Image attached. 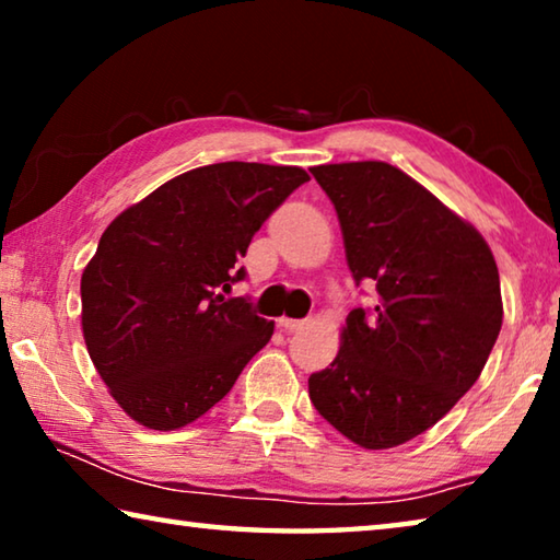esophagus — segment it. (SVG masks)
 I'll return each mask as SVG.
<instances>
[{
	"label": "esophagus",
	"instance_id": "1",
	"mask_svg": "<svg viewBox=\"0 0 560 560\" xmlns=\"http://www.w3.org/2000/svg\"><path fill=\"white\" fill-rule=\"evenodd\" d=\"M279 326H281L283 330H299V328L306 326V320H299V318H287V316H281V318H279Z\"/></svg>",
	"mask_w": 560,
	"mask_h": 560
}]
</instances>
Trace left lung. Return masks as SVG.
<instances>
[{
  "label": "left lung",
  "instance_id": "left-lung-1",
  "mask_svg": "<svg viewBox=\"0 0 560 560\" xmlns=\"http://www.w3.org/2000/svg\"><path fill=\"white\" fill-rule=\"evenodd\" d=\"M334 202L353 279L377 303L353 308L340 350L308 377L326 422L390 450L442 420L477 383L504 318L489 244L430 189L381 160L311 167Z\"/></svg>",
  "mask_w": 560,
  "mask_h": 560
}]
</instances>
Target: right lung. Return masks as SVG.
I'll use <instances>...</instances> for the list:
<instances>
[{
  "label": "right lung",
  "mask_w": 560,
  "mask_h": 560,
  "mask_svg": "<svg viewBox=\"0 0 560 560\" xmlns=\"http://www.w3.org/2000/svg\"><path fill=\"white\" fill-rule=\"evenodd\" d=\"M306 170L217 163L177 175L103 232L81 277L89 355L122 412L179 430L232 390L273 320L224 299L240 259Z\"/></svg>",
  "instance_id": "right-lung-1"
}]
</instances>
